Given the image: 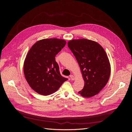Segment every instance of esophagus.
I'll list each match as a JSON object with an SVG mask.
<instances>
[{
	"instance_id": "1",
	"label": "esophagus",
	"mask_w": 132,
	"mask_h": 132,
	"mask_svg": "<svg viewBox=\"0 0 132 132\" xmlns=\"http://www.w3.org/2000/svg\"><path fill=\"white\" fill-rule=\"evenodd\" d=\"M70 78H71V79L72 80H74V79H75V78H74V76H73V75H70Z\"/></svg>"
}]
</instances>
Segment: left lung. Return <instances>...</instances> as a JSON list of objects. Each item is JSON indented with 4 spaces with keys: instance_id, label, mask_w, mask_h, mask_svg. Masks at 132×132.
Segmentation results:
<instances>
[{
    "instance_id": "left-lung-1",
    "label": "left lung",
    "mask_w": 132,
    "mask_h": 132,
    "mask_svg": "<svg viewBox=\"0 0 132 132\" xmlns=\"http://www.w3.org/2000/svg\"><path fill=\"white\" fill-rule=\"evenodd\" d=\"M80 66L85 85L78 93L85 97L97 95L109 79L111 67L104 48L96 42L87 39H73L68 42Z\"/></svg>"
}]
</instances>
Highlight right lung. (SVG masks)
Wrapping results in <instances>:
<instances>
[{
	"instance_id": "1",
	"label": "right lung",
	"mask_w": 132,
	"mask_h": 132,
	"mask_svg": "<svg viewBox=\"0 0 132 132\" xmlns=\"http://www.w3.org/2000/svg\"><path fill=\"white\" fill-rule=\"evenodd\" d=\"M57 38L44 39L34 44L27 53L23 71L26 79L34 90L48 95L56 92L68 80L61 75L55 57L66 45Z\"/></svg>"
}]
</instances>
